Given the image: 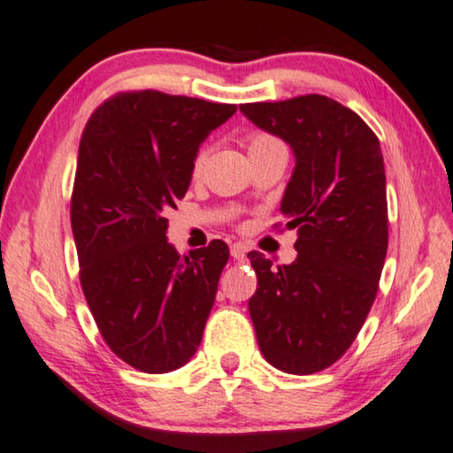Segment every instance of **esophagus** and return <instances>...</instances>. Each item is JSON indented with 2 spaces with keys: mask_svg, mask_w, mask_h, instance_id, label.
<instances>
[{
  "mask_svg": "<svg viewBox=\"0 0 453 453\" xmlns=\"http://www.w3.org/2000/svg\"><path fill=\"white\" fill-rule=\"evenodd\" d=\"M229 252H232V258L234 260H244L246 258V248L242 246V244H234Z\"/></svg>",
  "mask_w": 453,
  "mask_h": 453,
  "instance_id": "esophagus-1",
  "label": "esophagus"
}]
</instances>
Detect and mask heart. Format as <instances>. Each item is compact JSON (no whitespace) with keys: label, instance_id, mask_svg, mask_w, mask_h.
<instances>
[{"label":"heart","instance_id":"obj_1","mask_svg":"<svg viewBox=\"0 0 453 453\" xmlns=\"http://www.w3.org/2000/svg\"><path fill=\"white\" fill-rule=\"evenodd\" d=\"M246 146H248L250 158L260 157V154L285 150V144H282L279 138L273 136V134H268V132H252V134H248V136H246ZM207 157H209V148L207 146H203L197 154H195V160H193V166H191L193 179H199L201 177V173H203V168H205Z\"/></svg>","mask_w":453,"mask_h":453}]
</instances>
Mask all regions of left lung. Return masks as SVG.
Wrapping results in <instances>:
<instances>
[{"instance_id": "left-lung-1", "label": "left lung", "mask_w": 453, "mask_h": 453, "mask_svg": "<svg viewBox=\"0 0 453 453\" xmlns=\"http://www.w3.org/2000/svg\"><path fill=\"white\" fill-rule=\"evenodd\" d=\"M240 110L296 158L280 203L299 234L296 260L274 268L248 254L258 276L248 309L260 352L282 372H321L352 346L378 293L388 248L380 142L357 113L317 93Z\"/></svg>"}]
</instances>
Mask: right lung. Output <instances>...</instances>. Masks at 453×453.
I'll list each match as a JSON object with an SVG mask.
<instances>
[{
	"label": "right lung",
	"mask_w": 453,
	"mask_h": 453,
	"mask_svg": "<svg viewBox=\"0 0 453 453\" xmlns=\"http://www.w3.org/2000/svg\"><path fill=\"white\" fill-rule=\"evenodd\" d=\"M235 110L119 91L81 136L71 197L81 288L107 346L140 372L180 368L203 337L229 250L213 240L180 258L165 213L185 197L201 142Z\"/></svg>",
	"instance_id": "obj_1"
}]
</instances>
